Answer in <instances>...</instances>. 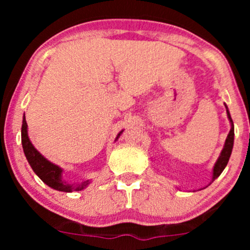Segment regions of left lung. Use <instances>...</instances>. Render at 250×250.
<instances>
[{
    "label": "left lung",
    "mask_w": 250,
    "mask_h": 250,
    "mask_svg": "<svg viewBox=\"0 0 250 250\" xmlns=\"http://www.w3.org/2000/svg\"><path fill=\"white\" fill-rule=\"evenodd\" d=\"M226 109H227V116H228V120L229 122H230L231 127H230V131H229L228 136H227L225 146H223V149L222 151H221L219 159H217V161L215 162L214 165L213 179H211V182H213L215 179H217V177L221 175V173L223 171V169L226 168L227 163L229 161V157H230L231 155V150H233V146H234V123H233V120H231L230 113H229L228 107H227V105H226Z\"/></svg>",
    "instance_id": "obj_1"
}]
</instances>
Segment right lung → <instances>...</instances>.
I'll return each instance as SVG.
<instances>
[{"mask_svg":"<svg viewBox=\"0 0 250 250\" xmlns=\"http://www.w3.org/2000/svg\"><path fill=\"white\" fill-rule=\"evenodd\" d=\"M121 130L117 134L116 140L119 139L120 135L122 134ZM21 137H22V147L25 157L29 162L30 167L33 168L34 173L41 179L43 182L50 188L55 189L59 191H64V193H71V191H80L87 188L91 180H85L80 183H68L62 179V168L59 166L54 165L50 161H48L43 155L40 153L37 149L34 147L33 143L30 142L29 136H28V125L25 121V116L23 115V121H22L21 129ZM115 140V141H116Z\"/></svg>","mask_w":250,"mask_h":250,"instance_id":"add662e5","label":"right lung"}]
</instances>
